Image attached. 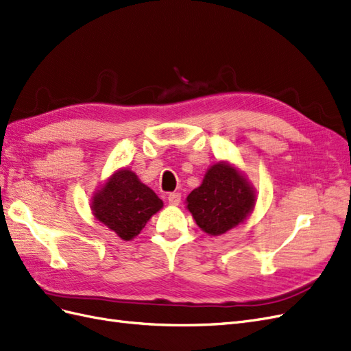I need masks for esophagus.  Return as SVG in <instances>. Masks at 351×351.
I'll list each match as a JSON object with an SVG mask.
<instances>
[{
	"label": "esophagus",
	"instance_id": "obj_1",
	"mask_svg": "<svg viewBox=\"0 0 351 351\" xmlns=\"http://www.w3.org/2000/svg\"><path fill=\"white\" fill-rule=\"evenodd\" d=\"M168 202H169V205H174V206H177L180 202H182V195L180 193H169L168 195Z\"/></svg>",
	"mask_w": 351,
	"mask_h": 351
}]
</instances>
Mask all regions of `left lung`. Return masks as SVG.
<instances>
[{"label":"left lung","mask_w":351,"mask_h":351,"mask_svg":"<svg viewBox=\"0 0 351 351\" xmlns=\"http://www.w3.org/2000/svg\"><path fill=\"white\" fill-rule=\"evenodd\" d=\"M256 204V190L228 161L208 168L202 184L186 199V208L208 236L226 234L246 219Z\"/></svg>","instance_id":"left-lung-1"}]
</instances>
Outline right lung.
Segmentation results:
<instances>
[{"label":"right lung","mask_w":351,"mask_h":351,"mask_svg":"<svg viewBox=\"0 0 351 351\" xmlns=\"http://www.w3.org/2000/svg\"><path fill=\"white\" fill-rule=\"evenodd\" d=\"M162 206V200L154 190L143 184L129 168L114 171L90 202L93 217L124 241L139 234Z\"/></svg>","instance_id":"1"}]
</instances>
